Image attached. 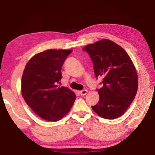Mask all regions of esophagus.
Here are the masks:
<instances>
[{"mask_svg":"<svg viewBox=\"0 0 155 155\" xmlns=\"http://www.w3.org/2000/svg\"><path fill=\"white\" fill-rule=\"evenodd\" d=\"M87 90H84L79 91V94H81V96H85L87 94Z\"/></svg>","mask_w":155,"mask_h":155,"instance_id":"1","label":"esophagus"}]
</instances>
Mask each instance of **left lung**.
Returning <instances> with one entry per match:
<instances>
[{
  "label": "left lung",
  "instance_id": "8db88e82",
  "mask_svg": "<svg viewBox=\"0 0 155 155\" xmlns=\"http://www.w3.org/2000/svg\"><path fill=\"white\" fill-rule=\"evenodd\" d=\"M94 64L96 78L103 77V87L97 89L99 101L91 108L105 119H115L124 114L135 98L138 87L136 70L122 47L102 40L83 48Z\"/></svg>",
  "mask_w": 155,
  "mask_h": 155
}]
</instances>
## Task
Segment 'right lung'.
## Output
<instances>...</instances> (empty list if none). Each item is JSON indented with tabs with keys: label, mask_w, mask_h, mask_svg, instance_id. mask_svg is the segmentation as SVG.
Instances as JSON below:
<instances>
[{
	"label": "right lung",
	"mask_w": 155,
	"mask_h": 155,
	"mask_svg": "<svg viewBox=\"0 0 155 155\" xmlns=\"http://www.w3.org/2000/svg\"><path fill=\"white\" fill-rule=\"evenodd\" d=\"M72 50L51 49L40 52L26 65L22 77V94L27 104L41 118L56 122L72 108L75 94L58 87L61 67Z\"/></svg>",
	"instance_id": "obj_1"
}]
</instances>
